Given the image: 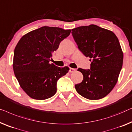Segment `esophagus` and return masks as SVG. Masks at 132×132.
<instances>
[{"instance_id":"1","label":"esophagus","mask_w":132,"mask_h":132,"mask_svg":"<svg viewBox=\"0 0 132 132\" xmlns=\"http://www.w3.org/2000/svg\"><path fill=\"white\" fill-rule=\"evenodd\" d=\"M75 70H76L75 69L71 68H70V69H69V72H71V73H72V72H74Z\"/></svg>"}]
</instances>
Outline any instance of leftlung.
<instances>
[{
  "label": "left lung",
  "instance_id": "1",
  "mask_svg": "<svg viewBox=\"0 0 132 132\" xmlns=\"http://www.w3.org/2000/svg\"><path fill=\"white\" fill-rule=\"evenodd\" d=\"M78 48L92 61L90 69L78 68L83 80L75 85L86 99H102L117 84L123 62L119 40L112 31L91 24L72 29Z\"/></svg>",
  "mask_w": 132,
  "mask_h": 132
}]
</instances>
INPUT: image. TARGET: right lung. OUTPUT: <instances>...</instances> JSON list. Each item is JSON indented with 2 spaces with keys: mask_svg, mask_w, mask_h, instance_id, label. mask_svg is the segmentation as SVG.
Instances as JSON below:
<instances>
[{
  "mask_svg": "<svg viewBox=\"0 0 132 132\" xmlns=\"http://www.w3.org/2000/svg\"><path fill=\"white\" fill-rule=\"evenodd\" d=\"M70 31V29L44 26L24 35L16 44L13 69L20 87L29 97L45 100L55 94L57 81L69 68L50 63V59Z\"/></svg>",
  "mask_w": 132,
  "mask_h": 132,
  "instance_id": "right-lung-1",
  "label": "right lung"
}]
</instances>
